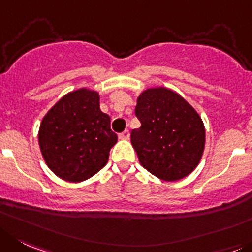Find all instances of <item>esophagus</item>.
Segmentation results:
<instances>
[{
	"label": "esophagus",
	"instance_id": "34e87169",
	"mask_svg": "<svg viewBox=\"0 0 252 252\" xmlns=\"http://www.w3.org/2000/svg\"><path fill=\"white\" fill-rule=\"evenodd\" d=\"M129 137H130V133H129V130H124L119 134V139H122V140H128Z\"/></svg>",
	"mask_w": 252,
	"mask_h": 252
}]
</instances>
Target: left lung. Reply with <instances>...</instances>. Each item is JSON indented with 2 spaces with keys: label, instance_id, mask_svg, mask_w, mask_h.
Returning <instances> with one entry per match:
<instances>
[{
  "label": "left lung",
  "instance_id": "8db88e82",
  "mask_svg": "<svg viewBox=\"0 0 252 252\" xmlns=\"http://www.w3.org/2000/svg\"><path fill=\"white\" fill-rule=\"evenodd\" d=\"M140 128L130 133L139 163L153 175L175 182L197 166L205 147L200 115L176 92L164 87L145 89L137 100Z\"/></svg>",
  "mask_w": 252,
  "mask_h": 252
}]
</instances>
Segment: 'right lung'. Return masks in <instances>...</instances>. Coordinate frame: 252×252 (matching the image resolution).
<instances>
[{"label":"right lung","instance_id":"right-lung-1","mask_svg":"<svg viewBox=\"0 0 252 252\" xmlns=\"http://www.w3.org/2000/svg\"><path fill=\"white\" fill-rule=\"evenodd\" d=\"M118 137L109 115L99 108V94L81 88L61 98L42 119L38 143L42 157L61 179L79 183L107 164Z\"/></svg>","mask_w":252,"mask_h":252}]
</instances>
